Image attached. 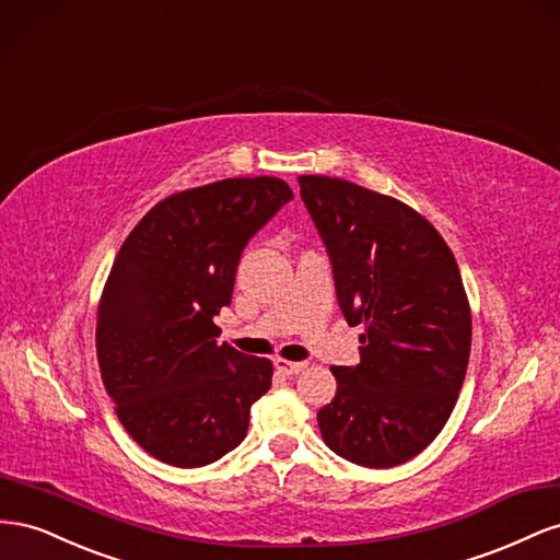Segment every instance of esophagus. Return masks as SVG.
<instances>
[{
	"label": "esophagus",
	"mask_w": 560,
	"mask_h": 560,
	"mask_svg": "<svg viewBox=\"0 0 560 560\" xmlns=\"http://www.w3.org/2000/svg\"><path fill=\"white\" fill-rule=\"evenodd\" d=\"M275 369L281 373V375H298L300 371L307 369L305 361H289V359H275Z\"/></svg>",
	"instance_id": "34e87169"
}]
</instances>
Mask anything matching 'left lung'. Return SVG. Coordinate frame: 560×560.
<instances>
[{
    "instance_id": "8db88e82",
    "label": "left lung",
    "mask_w": 560,
    "mask_h": 560,
    "mask_svg": "<svg viewBox=\"0 0 560 560\" xmlns=\"http://www.w3.org/2000/svg\"><path fill=\"white\" fill-rule=\"evenodd\" d=\"M298 183L340 310L363 326L359 365H330L338 394L318 429L354 465H404L441 434L467 373L471 310L455 255L404 201L328 175Z\"/></svg>"
}]
</instances>
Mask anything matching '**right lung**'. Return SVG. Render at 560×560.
I'll list each match as a JSON object with an SVG mask.
<instances>
[{
    "label": "right lung",
    "instance_id": "1",
    "mask_svg": "<svg viewBox=\"0 0 560 560\" xmlns=\"http://www.w3.org/2000/svg\"><path fill=\"white\" fill-rule=\"evenodd\" d=\"M293 199L281 178H228L159 201L126 236L98 305L95 351L117 418L152 457L211 465L244 441L271 361L218 345L248 238Z\"/></svg>",
    "mask_w": 560,
    "mask_h": 560
}]
</instances>
